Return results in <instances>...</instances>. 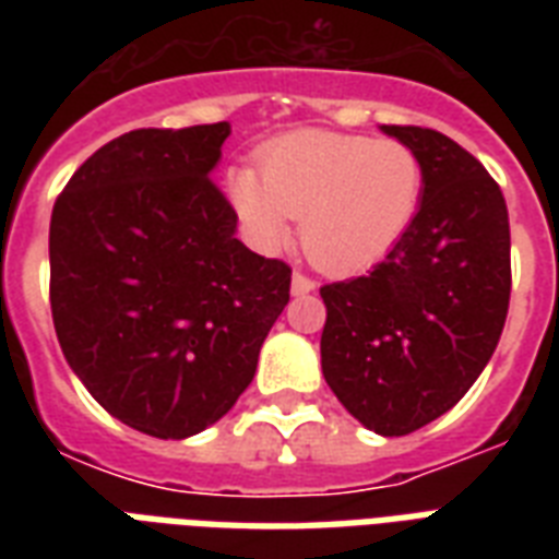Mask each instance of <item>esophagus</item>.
I'll use <instances>...</instances> for the list:
<instances>
[{
  "instance_id": "34e87169",
  "label": "esophagus",
  "mask_w": 559,
  "mask_h": 559,
  "mask_svg": "<svg viewBox=\"0 0 559 559\" xmlns=\"http://www.w3.org/2000/svg\"><path fill=\"white\" fill-rule=\"evenodd\" d=\"M289 289H293V296H307V293H313L316 289V281L301 275V272H296V275H293V287Z\"/></svg>"
}]
</instances>
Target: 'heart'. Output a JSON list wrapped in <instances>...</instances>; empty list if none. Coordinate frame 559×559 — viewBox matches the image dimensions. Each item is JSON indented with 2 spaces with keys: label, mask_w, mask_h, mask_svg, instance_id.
<instances>
[{
  "label": "heart",
  "mask_w": 559,
  "mask_h": 559,
  "mask_svg": "<svg viewBox=\"0 0 559 559\" xmlns=\"http://www.w3.org/2000/svg\"><path fill=\"white\" fill-rule=\"evenodd\" d=\"M252 168H231L226 193L254 243H287L289 217L324 272H359L382 261L412 226L424 197V165L408 144L373 135L296 130L270 142Z\"/></svg>",
  "instance_id": "1"
}]
</instances>
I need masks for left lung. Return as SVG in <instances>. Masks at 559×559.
<instances>
[{
  "instance_id": "left-lung-1",
  "label": "left lung",
  "mask_w": 559,
  "mask_h": 559,
  "mask_svg": "<svg viewBox=\"0 0 559 559\" xmlns=\"http://www.w3.org/2000/svg\"><path fill=\"white\" fill-rule=\"evenodd\" d=\"M380 130L420 156L424 197L382 263L322 287V373L359 424L397 438L450 412L493 357L511 226L499 186L461 144L426 127Z\"/></svg>"
}]
</instances>
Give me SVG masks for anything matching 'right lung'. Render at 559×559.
I'll use <instances>...</instances> for the list:
<instances>
[{"mask_svg":"<svg viewBox=\"0 0 559 559\" xmlns=\"http://www.w3.org/2000/svg\"><path fill=\"white\" fill-rule=\"evenodd\" d=\"M228 121L133 130L74 170L48 228L51 316L121 424L182 441L235 406L289 301V266L237 240L211 182Z\"/></svg>","mask_w":559,"mask_h":559,"instance_id":"add662e5","label":"right lung"}]
</instances>
